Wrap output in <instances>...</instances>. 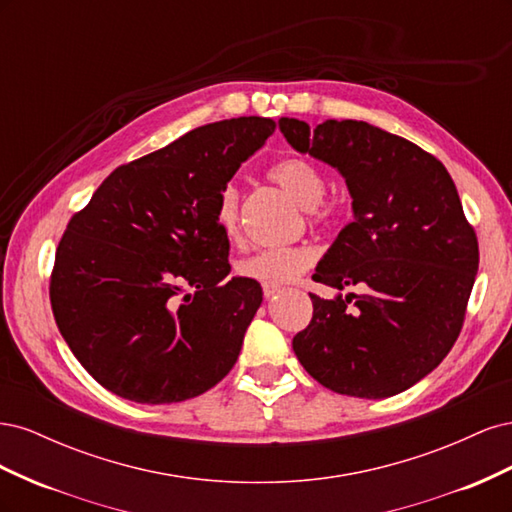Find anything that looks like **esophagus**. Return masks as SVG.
<instances>
[{
    "label": "esophagus",
    "instance_id": "esophagus-1",
    "mask_svg": "<svg viewBox=\"0 0 512 512\" xmlns=\"http://www.w3.org/2000/svg\"><path fill=\"white\" fill-rule=\"evenodd\" d=\"M280 290H282V286H277V284H269V282L262 284V292H265V299H273Z\"/></svg>",
    "mask_w": 512,
    "mask_h": 512
}]
</instances>
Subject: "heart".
<instances>
[{
    "label": "heart",
    "instance_id": "heart-1",
    "mask_svg": "<svg viewBox=\"0 0 512 512\" xmlns=\"http://www.w3.org/2000/svg\"><path fill=\"white\" fill-rule=\"evenodd\" d=\"M271 179L280 188L292 196L301 207L307 209L312 220H327L331 207L322 203L327 179L322 170L305 158H288L271 168ZM215 220L226 239H235L239 235V190L235 185H226L220 194ZM316 254L312 247H280V250H262L250 258L239 262V273L252 277L258 282L282 284L307 271L314 265Z\"/></svg>",
    "mask_w": 512,
    "mask_h": 512
}]
</instances>
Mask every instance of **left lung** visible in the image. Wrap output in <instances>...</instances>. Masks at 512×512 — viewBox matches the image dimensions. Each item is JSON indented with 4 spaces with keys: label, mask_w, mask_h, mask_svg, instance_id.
<instances>
[{
    "label": "left lung",
    "mask_w": 512,
    "mask_h": 512,
    "mask_svg": "<svg viewBox=\"0 0 512 512\" xmlns=\"http://www.w3.org/2000/svg\"><path fill=\"white\" fill-rule=\"evenodd\" d=\"M288 145L333 166L354 222L318 262L314 316L292 350L322 386L384 399L436 369L461 331L478 271V243L451 175L431 153L367 121L280 119ZM353 305L350 306L349 303Z\"/></svg>",
    "instance_id": "1"
}]
</instances>
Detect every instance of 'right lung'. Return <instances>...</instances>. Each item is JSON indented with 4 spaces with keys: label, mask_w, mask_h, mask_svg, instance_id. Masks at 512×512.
I'll return each mask as SVG.
<instances>
[{
    "label": "right lung",
    "mask_w": 512,
    "mask_h": 512,
    "mask_svg": "<svg viewBox=\"0 0 512 512\" xmlns=\"http://www.w3.org/2000/svg\"><path fill=\"white\" fill-rule=\"evenodd\" d=\"M265 117L196 128L119 166L70 220L55 254L51 305L79 363L136 404H177L237 363L262 303L250 277H226L220 194L273 134Z\"/></svg>",
    "instance_id": "1"
}]
</instances>
